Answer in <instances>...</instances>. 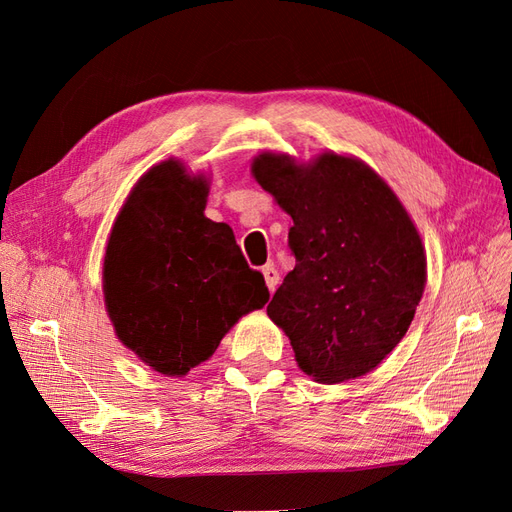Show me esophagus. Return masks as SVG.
<instances>
[{
    "label": "esophagus",
    "mask_w": 512,
    "mask_h": 512,
    "mask_svg": "<svg viewBox=\"0 0 512 512\" xmlns=\"http://www.w3.org/2000/svg\"><path fill=\"white\" fill-rule=\"evenodd\" d=\"M262 275H265V282H267V288L273 292L277 282H280V273H277V269L273 265H265L262 267Z\"/></svg>",
    "instance_id": "34e87169"
}]
</instances>
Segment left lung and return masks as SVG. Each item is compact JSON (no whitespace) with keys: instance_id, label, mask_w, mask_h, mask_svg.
Instances as JSON below:
<instances>
[{"instance_id":"8db88e82","label":"left lung","mask_w":512,"mask_h":512,"mask_svg":"<svg viewBox=\"0 0 512 512\" xmlns=\"http://www.w3.org/2000/svg\"><path fill=\"white\" fill-rule=\"evenodd\" d=\"M256 181L290 213L297 265L267 305L299 367L320 382L374 369L406 335L425 288L421 237L393 190L359 160L309 166L260 153Z\"/></svg>"}]
</instances>
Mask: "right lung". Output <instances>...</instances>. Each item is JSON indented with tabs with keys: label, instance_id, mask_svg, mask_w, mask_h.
Wrapping results in <instances>:
<instances>
[{
	"label": "right lung",
	"instance_id": "right-lung-1",
	"mask_svg": "<svg viewBox=\"0 0 512 512\" xmlns=\"http://www.w3.org/2000/svg\"><path fill=\"white\" fill-rule=\"evenodd\" d=\"M207 181L179 162L141 177L104 256V299L117 337L164 376L207 361L243 314L269 301L228 224L205 218Z\"/></svg>",
	"mask_w": 512,
	"mask_h": 512
}]
</instances>
